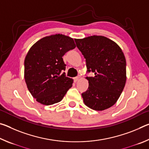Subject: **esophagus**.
Instances as JSON below:
<instances>
[{"label":"esophagus","mask_w":149,"mask_h":149,"mask_svg":"<svg viewBox=\"0 0 149 149\" xmlns=\"http://www.w3.org/2000/svg\"><path fill=\"white\" fill-rule=\"evenodd\" d=\"M79 78H80V76H79V75H78V76H77V77H74V81H75V82L77 81L79 79Z\"/></svg>","instance_id":"34e87169"}]
</instances>
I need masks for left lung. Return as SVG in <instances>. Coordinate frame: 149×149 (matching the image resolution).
Here are the masks:
<instances>
[{
    "label": "left lung",
    "mask_w": 149,
    "mask_h": 149,
    "mask_svg": "<svg viewBox=\"0 0 149 149\" xmlns=\"http://www.w3.org/2000/svg\"><path fill=\"white\" fill-rule=\"evenodd\" d=\"M86 60L89 87L81 95L85 104L102 111L112 107L122 93L126 82V60L122 50L104 36L93 35L75 40Z\"/></svg>",
    "instance_id": "1"
}]
</instances>
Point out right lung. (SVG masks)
I'll return each instance as SVG.
<instances>
[{"instance_id": "1", "label": "right lung", "mask_w": 149, "mask_h": 149, "mask_svg": "<svg viewBox=\"0 0 149 149\" xmlns=\"http://www.w3.org/2000/svg\"><path fill=\"white\" fill-rule=\"evenodd\" d=\"M74 39L62 34L39 40L30 48L24 61V78L33 97L44 105L61 101L72 86L65 76L62 56L75 48Z\"/></svg>"}]
</instances>
